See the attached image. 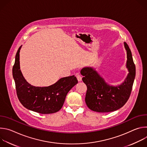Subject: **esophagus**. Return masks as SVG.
<instances>
[{"instance_id":"34e87169","label":"esophagus","mask_w":147,"mask_h":147,"mask_svg":"<svg viewBox=\"0 0 147 147\" xmlns=\"http://www.w3.org/2000/svg\"><path fill=\"white\" fill-rule=\"evenodd\" d=\"M76 77H77V80H78V81H81L82 80V77H81V75H80V74H77Z\"/></svg>"}]
</instances>
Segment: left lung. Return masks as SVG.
Masks as SVG:
<instances>
[{"label": "left lung", "mask_w": 147, "mask_h": 147, "mask_svg": "<svg viewBox=\"0 0 147 147\" xmlns=\"http://www.w3.org/2000/svg\"><path fill=\"white\" fill-rule=\"evenodd\" d=\"M124 47L127 53L126 68L129 73L121 84L109 85L91 67H84L80 71L84 76L82 81L87 87L86 103L93 111L105 113L117 111L124 105L130 97L136 76V66L128 45L124 42Z\"/></svg>", "instance_id": "1"}]
</instances>
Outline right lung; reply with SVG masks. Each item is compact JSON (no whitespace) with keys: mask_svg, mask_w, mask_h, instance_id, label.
<instances>
[{"mask_svg":"<svg viewBox=\"0 0 147 147\" xmlns=\"http://www.w3.org/2000/svg\"><path fill=\"white\" fill-rule=\"evenodd\" d=\"M16 55L13 67L18 98L27 109L41 114H50L58 112L62 108L69 91L78 83L74 76L61 78L48 87H35L24 78L20 67V51Z\"/></svg>","mask_w":147,"mask_h":147,"instance_id":"add662e5","label":"right lung"}]
</instances>
